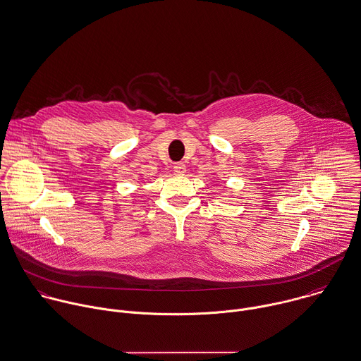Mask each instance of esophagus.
Wrapping results in <instances>:
<instances>
[{
	"label": "esophagus",
	"instance_id": "obj_1",
	"mask_svg": "<svg viewBox=\"0 0 361 361\" xmlns=\"http://www.w3.org/2000/svg\"><path fill=\"white\" fill-rule=\"evenodd\" d=\"M173 171H175V173L176 175H185V172H186V165L183 164V162H176L175 165H173Z\"/></svg>",
	"mask_w": 361,
	"mask_h": 361
}]
</instances>
